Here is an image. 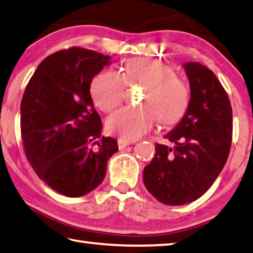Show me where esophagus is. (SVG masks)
I'll list each match as a JSON object with an SVG mask.
<instances>
[{"label":"esophagus","mask_w":253,"mask_h":253,"mask_svg":"<svg viewBox=\"0 0 253 253\" xmlns=\"http://www.w3.org/2000/svg\"><path fill=\"white\" fill-rule=\"evenodd\" d=\"M130 144H131L130 141H126V140H123V139H119L118 140V145H119V149L120 150L126 148L127 145H130Z\"/></svg>","instance_id":"1"}]
</instances>
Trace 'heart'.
I'll use <instances>...</instances> for the list:
<instances>
[{"label":"heart","mask_w":253,"mask_h":253,"mask_svg":"<svg viewBox=\"0 0 253 253\" xmlns=\"http://www.w3.org/2000/svg\"><path fill=\"white\" fill-rule=\"evenodd\" d=\"M126 84H143L139 108H123L108 119V130L123 140L134 141L153 129L159 119L173 124L183 117L190 101V90L169 64L160 60L136 57L126 61L122 75L106 70L92 80L93 103L103 112H112L122 103Z\"/></svg>","instance_id":"1"}]
</instances>
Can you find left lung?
Listing matches in <instances>:
<instances>
[{"label": "left lung", "mask_w": 253, "mask_h": 253, "mask_svg": "<svg viewBox=\"0 0 253 253\" xmlns=\"http://www.w3.org/2000/svg\"><path fill=\"white\" fill-rule=\"evenodd\" d=\"M190 101L183 118L167 140L156 145L143 170L148 191L161 203L182 206L203 196L222 171L231 148L232 108L214 73L199 62L183 64Z\"/></svg>", "instance_id": "1"}]
</instances>
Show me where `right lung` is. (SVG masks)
Returning <instances> with one entry per match:
<instances>
[{
    "mask_svg": "<svg viewBox=\"0 0 253 253\" xmlns=\"http://www.w3.org/2000/svg\"><path fill=\"white\" fill-rule=\"evenodd\" d=\"M111 57L82 47L53 53L39 64L21 102V133L31 166L48 187L78 198L99 187L113 138L102 136L90 85Z\"/></svg>",
    "mask_w": 253,
    "mask_h": 253,
    "instance_id": "add662e5",
    "label": "right lung"
}]
</instances>
